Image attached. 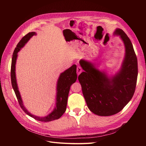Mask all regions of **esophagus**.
<instances>
[{
  "label": "esophagus",
  "instance_id": "1",
  "mask_svg": "<svg viewBox=\"0 0 146 146\" xmlns=\"http://www.w3.org/2000/svg\"><path fill=\"white\" fill-rule=\"evenodd\" d=\"M82 72V68L80 67V66H78V67L77 68V74L79 75Z\"/></svg>",
  "mask_w": 146,
  "mask_h": 146
}]
</instances>
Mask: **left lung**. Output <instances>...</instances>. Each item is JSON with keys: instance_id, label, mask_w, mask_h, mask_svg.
Here are the masks:
<instances>
[{"instance_id": "left-lung-1", "label": "left lung", "mask_w": 146, "mask_h": 146, "mask_svg": "<svg viewBox=\"0 0 146 146\" xmlns=\"http://www.w3.org/2000/svg\"><path fill=\"white\" fill-rule=\"evenodd\" d=\"M114 35L119 36L125 46V56L121 69L108 77L90 61L82 59L84 72L78 77L84 98L91 112L100 116L115 114L124 108L133 97L138 77V61L129 38L121 29Z\"/></svg>"}]
</instances>
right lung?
Returning a JSON list of instances; mask_svg holds the SVG:
<instances>
[{
  "label": "right lung",
  "mask_w": 146,
  "mask_h": 146,
  "mask_svg": "<svg viewBox=\"0 0 146 146\" xmlns=\"http://www.w3.org/2000/svg\"><path fill=\"white\" fill-rule=\"evenodd\" d=\"M36 35V33L35 32H30L25 35L21 39V40L19 42V43L17 44L14 52H13L12 57L11 67V80L12 86L15 91L17 100H18V102L21 108L23 110V111L26 114H28L29 116L34 118L37 121L42 122H49L59 119L66 111L70 87L74 83L76 82L77 78L76 73L77 66L76 64H73L71 67L66 69L63 72L60 74L56 84L55 107L54 109L53 110V111L44 117H39L31 114L24 107L19 91L18 90L16 77V63L17 58V53L19 52L21 48H23L25 46V44L29 41V39L33 35Z\"/></svg>",
  "instance_id": "add662e5"
}]
</instances>
